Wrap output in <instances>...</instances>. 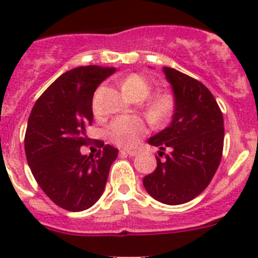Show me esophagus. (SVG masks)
<instances>
[{
  "label": "esophagus",
  "mask_w": 258,
  "mask_h": 258,
  "mask_svg": "<svg viewBox=\"0 0 258 258\" xmlns=\"http://www.w3.org/2000/svg\"><path fill=\"white\" fill-rule=\"evenodd\" d=\"M120 152L122 153H125V155H128V156H131V157H134V156H136L138 155V151H131V149H123V151H120Z\"/></svg>",
  "instance_id": "esophagus-1"
}]
</instances>
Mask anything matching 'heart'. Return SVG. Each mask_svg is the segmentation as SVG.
<instances>
[{"label": "heart", "mask_w": 258, "mask_h": 258, "mask_svg": "<svg viewBox=\"0 0 258 258\" xmlns=\"http://www.w3.org/2000/svg\"><path fill=\"white\" fill-rule=\"evenodd\" d=\"M122 90L130 98H146L151 92V82L139 73H131L122 80ZM148 114L155 120H165L174 110V97L172 93L164 92L151 99L148 103ZM148 131L142 119L135 116H120L112 120L107 127V136L116 146L131 148L135 147Z\"/></svg>", "instance_id": "b5f03b06"}]
</instances>
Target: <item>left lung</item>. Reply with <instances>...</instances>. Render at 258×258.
Listing matches in <instances>:
<instances>
[{"mask_svg":"<svg viewBox=\"0 0 258 258\" xmlns=\"http://www.w3.org/2000/svg\"><path fill=\"white\" fill-rule=\"evenodd\" d=\"M174 94L170 124L149 138L160 149L157 168L144 177L151 197L165 205H182L199 196L220 164L224 143L223 114L209 89L177 69L162 68ZM168 153L165 154V151Z\"/></svg>","mask_w":258,"mask_h":258,"instance_id":"obj_1","label":"left lung"}]
</instances>
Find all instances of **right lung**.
Returning a JSON list of instances; mask_svg holds the SVG:
<instances>
[{"label":"right lung","mask_w":258,"mask_h":258,"mask_svg":"<svg viewBox=\"0 0 258 258\" xmlns=\"http://www.w3.org/2000/svg\"><path fill=\"white\" fill-rule=\"evenodd\" d=\"M115 68L79 67L61 75L39 97L30 114L25 152L32 176L45 196L68 211L92 207L105 190L118 149L106 144L81 155L93 122V96Z\"/></svg>","instance_id":"right-lung-1"}]
</instances>
